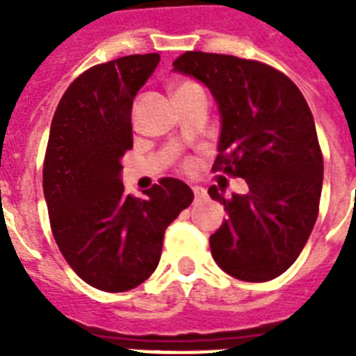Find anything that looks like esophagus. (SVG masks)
<instances>
[{
    "label": "esophagus",
    "instance_id": "34e87169",
    "mask_svg": "<svg viewBox=\"0 0 356 356\" xmlns=\"http://www.w3.org/2000/svg\"><path fill=\"white\" fill-rule=\"evenodd\" d=\"M192 192H194L195 200H205L207 197V190L201 188V186H192Z\"/></svg>",
    "mask_w": 356,
    "mask_h": 356
}]
</instances>
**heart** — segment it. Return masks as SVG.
<instances>
[{"instance_id":"heart-1","label":"heart","mask_w":356,"mask_h":356,"mask_svg":"<svg viewBox=\"0 0 356 356\" xmlns=\"http://www.w3.org/2000/svg\"><path fill=\"white\" fill-rule=\"evenodd\" d=\"M195 83H192V81H181V83H177V85L173 86V94H175V97L181 96V94H184V92L192 90V88H195ZM184 168H190V161H184L183 162Z\"/></svg>"}]
</instances>
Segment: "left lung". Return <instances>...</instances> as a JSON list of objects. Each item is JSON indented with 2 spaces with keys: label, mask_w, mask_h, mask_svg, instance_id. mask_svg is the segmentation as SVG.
Masks as SVG:
<instances>
[{
  "label": "left lung",
  "mask_w": 356,
  "mask_h": 356,
  "mask_svg": "<svg viewBox=\"0 0 356 356\" xmlns=\"http://www.w3.org/2000/svg\"><path fill=\"white\" fill-rule=\"evenodd\" d=\"M173 70L216 97L222 134L212 170L249 186L229 200L209 188L227 212L211 236L212 257L234 279L271 281L296 262L320 212L323 155L309 105L290 77L259 60L186 51Z\"/></svg>",
  "instance_id": "8db88e82"
}]
</instances>
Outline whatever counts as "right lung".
<instances>
[{"mask_svg":"<svg viewBox=\"0 0 356 356\" xmlns=\"http://www.w3.org/2000/svg\"><path fill=\"white\" fill-rule=\"evenodd\" d=\"M159 60L145 53L92 66L51 122L42 184L53 238L70 268L103 292L133 290L155 271L168 225L194 200L179 179H161L144 200L120 181L133 147V99Z\"/></svg>","mask_w":356,"mask_h":356,"instance_id":"1","label":"right lung"}]
</instances>
